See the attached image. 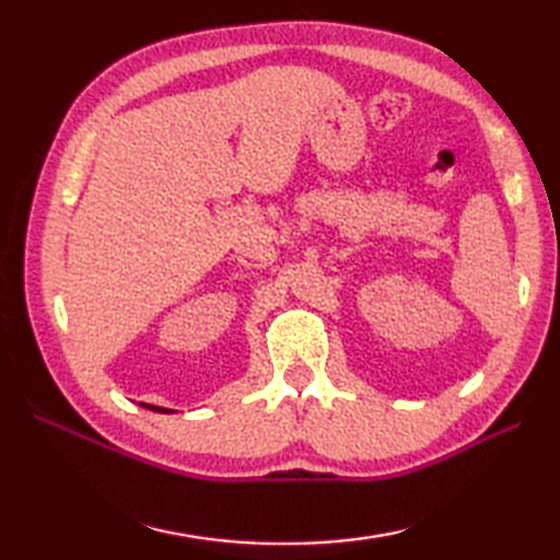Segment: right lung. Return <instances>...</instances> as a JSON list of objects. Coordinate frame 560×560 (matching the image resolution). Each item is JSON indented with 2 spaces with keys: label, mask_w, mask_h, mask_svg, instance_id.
I'll return each mask as SVG.
<instances>
[{
  "label": "right lung",
  "mask_w": 560,
  "mask_h": 560,
  "mask_svg": "<svg viewBox=\"0 0 560 560\" xmlns=\"http://www.w3.org/2000/svg\"><path fill=\"white\" fill-rule=\"evenodd\" d=\"M141 407H147V409H151V411H161V413H168V409H163V407H153V404H141Z\"/></svg>",
  "instance_id": "right-lung-1"
}]
</instances>
